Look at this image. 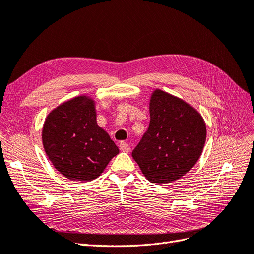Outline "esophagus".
Returning <instances> with one entry per match:
<instances>
[{
  "label": "esophagus",
  "mask_w": 254,
  "mask_h": 254,
  "mask_svg": "<svg viewBox=\"0 0 254 254\" xmlns=\"http://www.w3.org/2000/svg\"><path fill=\"white\" fill-rule=\"evenodd\" d=\"M119 148H120V150L123 151V152H129V150H131V148H129V144L127 143V142H125V141H121V142L119 143Z\"/></svg>",
  "instance_id": "esophagus-1"
}]
</instances>
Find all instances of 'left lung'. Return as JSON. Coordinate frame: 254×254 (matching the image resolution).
Returning <instances> with one entry per match:
<instances>
[{"label":"left lung","mask_w":254,"mask_h":254,"mask_svg":"<svg viewBox=\"0 0 254 254\" xmlns=\"http://www.w3.org/2000/svg\"><path fill=\"white\" fill-rule=\"evenodd\" d=\"M205 138V123L194 108L155 90L150 102L149 127L132 156L151 183H170L193 167Z\"/></svg>","instance_id":"obj_1"}]
</instances>
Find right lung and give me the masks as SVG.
Listing matches in <instances>:
<instances>
[{"mask_svg": "<svg viewBox=\"0 0 254 254\" xmlns=\"http://www.w3.org/2000/svg\"><path fill=\"white\" fill-rule=\"evenodd\" d=\"M42 142L54 167L69 180L88 182L103 172L119 149L97 125L93 101L77 97L51 113Z\"/></svg>", "mask_w": 254, "mask_h": 254, "instance_id": "add662e5", "label": "right lung"}]
</instances>
